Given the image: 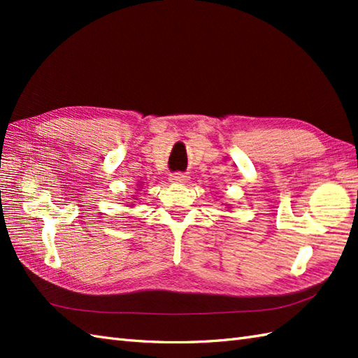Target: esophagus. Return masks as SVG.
<instances>
[{"label": "esophagus", "mask_w": 358, "mask_h": 358, "mask_svg": "<svg viewBox=\"0 0 358 358\" xmlns=\"http://www.w3.org/2000/svg\"><path fill=\"white\" fill-rule=\"evenodd\" d=\"M169 180L172 181V183H175V185H185V183H187L189 175L183 173V172H175V173L171 175Z\"/></svg>", "instance_id": "obj_1"}]
</instances>
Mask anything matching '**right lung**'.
Instances as JSON below:
<instances>
[{"instance_id":"1","label":"right lung","mask_w":358,"mask_h":358,"mask_svg":"<svg viewBox=\"0 0 358 358\" xmlns=\"http://www.w3.org/2000/svg\"><path fill=\"white\" fill-rule=\"evenodd\" d=\"M131 206H132V204H131Z\"/></svg>"}]
</instances>
